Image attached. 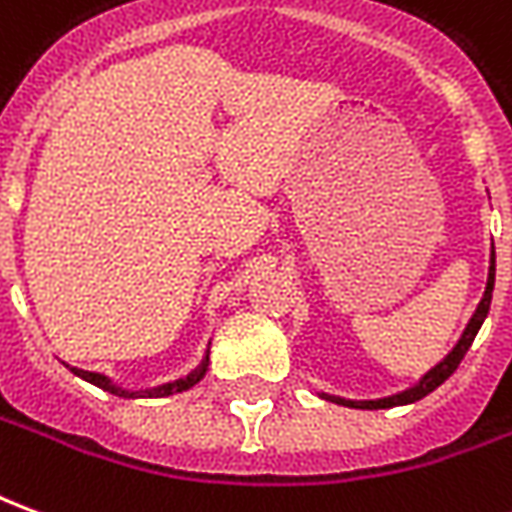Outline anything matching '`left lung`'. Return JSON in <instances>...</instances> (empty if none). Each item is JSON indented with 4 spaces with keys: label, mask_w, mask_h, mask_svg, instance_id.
I'll return each instance as SVG.
<instances>
[{
    "label": "left lung",
    "mask_w": 512,
    "mask_h": 512,
    "mask_svg": "<svg viewBox=\"0 0 512 512\" xmlns=\"http://www.w3.org/2000/svg\"><path fill=\"white\" fill-rule=\"evenodd\" d=\"M494 274H496V255H494V249H491V266H488V282H485L483 299H480L477 310H474V315L469 318V323H466V329H463L461 340L455 343V348L441 359L439 365L430 367L428 373L419 378V384H414L411 389H403V392H397V395L381 397V400H345V397L326 395V392H321V397L332 400V403H340V406H351V408H392V406H408V403H414V400H422L425 395H430L436 386L444 384V381L458 370V365H461V359L466 356V351L472 348L474 337H477V332H480V326H483L485 321V315H488V310H491Z\"/></svg>",
    "instance_id": "obj_1"
}]
</instances>
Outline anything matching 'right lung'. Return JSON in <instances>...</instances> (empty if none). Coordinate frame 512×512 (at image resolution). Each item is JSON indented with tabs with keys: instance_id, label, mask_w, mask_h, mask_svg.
I'll list each match as a JSON object with an SVG mask.
<instances>
[{
	"instance_id": "add662e5",
	"label": "right lung",
	"mask_w": 512,
	"mask_h": 512,
	"mask_svg": "<svg viewBox=\"0 0 512 512\" xmlns=\"http://www.w3.org/2000/svg\"><path fill=\"white\" fill-rule=\"evenodd\" d=\"M73 376L84 378V381H90V384L101 386V389H106V392H112V395H120V397H167V395H175V392H186V389H191V386L197 384L202 376H205V370H208V354H205V359L200 362V367L197 370H191L189 376L186 378H178V381H172V384H161L156 386V389H145V392H128V389H120V386H115L112 381L106 376H101V373H90V370H79V367H71Z\"/></svg>"
}]
</instances>
